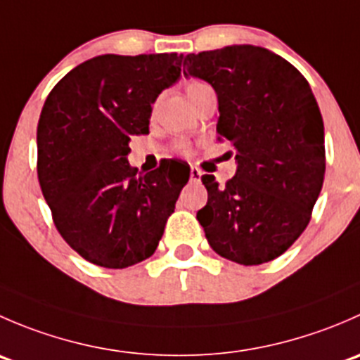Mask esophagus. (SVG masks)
<instances>
[{
    "label": "esophagus",
    "instance_id": "esophagus-1",
    "mask_svg": "<svg viewBox=\"0 0 360 360\" xmlns=\"http://www.w3.org/2000/svg\"><path fill=\"white\" fill-rule=\"evenodd\" d=\"M190 179H191V183H200V179H202V170L197 169V167H191V170H190Z\"/></svg>",
    "mask_w": 360,
    "mask_h": 360
}]
</instances>
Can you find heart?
<instances>
[{"mask_svg": "<svg viewBox=\"0 0 360 360\" xmlns=\"http://www.w3.org/2000/svg\"><path fill=\"white\" fill-rule=\"evenodd\" d=\"M205 83H202V82H190L186 85V92H188V96H193V94H197L198 90H202V89H205ZM157 110V106H153V111ZM179 151L181 153H188V151H190V146H188L186 143H179Z\"/></svg>", "mask_w": 360, "mask_h": 360, "instance_id": "b5f03b06", "label": "heart"}]
</instances>
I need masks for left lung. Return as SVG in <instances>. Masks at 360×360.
Listing matches in <instances>:
<instances>
[{"label": "left lung", "instance_id": "8db88e82", "mask_svg": "<svg viewBox=\"0 0 360 360\" xmlns=\"http://www.w3.org/2000/svg\"><path fill=\"white\" fill-rule=\"evenodd\" d=\"M184 66V76L216 90L217 141L237 151V172L224 186L202 176L209 198L198 223L219 256L268 263L303 233L324 183V122L314 92L292 64L261 46L190 53Z\"/></svg>", "mask_w": 360, "mask_h": 360}]
</instances>
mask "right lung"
Returning a JSON list of instances; mask_svg holds the SVG:
<instances>
[{
	"label": "right lung",
	"instance_id": "1",
	"mask_svg": "<svg viewBox=\"0 0 360 360\" xmlns=\"http://www.w3.org/2000/svg\"><path fill=\"white\" fill-rule=\"evenodd\" d=\"M177 53L94 57L49 94L36 132L38 179L53 223L90 263L127 268L157 250L190 165L139 174L130 136L150 132L151 104L181 76Z\"/></svg>",
	"mask_w": 360,
	"mask_h": 360
}]
</instances>
